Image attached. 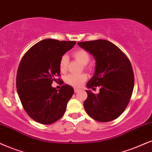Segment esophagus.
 <instances>
[{"label": "esophagus", "instance_id": "esophagus-1", "mask_svg": "<svg viewBox=\"0 0 152 152\" xmlns=\"http://www.w3.org/2000/svg\"><path fill=\"white\" fill-rule=\"evenodd\" d=\"M79 91V89H78V88H74V92L75 93H78V92Z\"/></svg>", "mask_w": 152, "mask_h": 152}]
</instances>
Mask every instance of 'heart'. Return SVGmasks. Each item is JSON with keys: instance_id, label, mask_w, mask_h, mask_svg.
I'll return each instance as SVG.
<instances>
[{"instance_id": "heart-1", "label": "heart", "mask_w": 152, "mask_h": 152, "mask_svg": "<svg viewBox=\"0 0 152 152\" xmlns=\"http://www.w3.org/2000/svg\"><path fill=\"white\" fill-rule=\"evenodd\" d=\"M73 56L76 60L80 62L83 65H86L90 60V56L89 53L83 49H78L75 50L73 53ZM68 56L64 55L61 57L59 60V70L62 73L66 72L68 67ZM87 79V76L86 74H69L66 76L65 81L69 85L74 86V87H79L83 83V82Z\"/></svg>"}]
</instances>
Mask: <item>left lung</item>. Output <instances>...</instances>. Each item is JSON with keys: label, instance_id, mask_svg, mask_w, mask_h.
I'll use <instances>...</instances> for the list:
<instances>
[{"label": "left lung", "instance_id": "left-lung-1", "mask_svg": "<svg viewBox=\"0 0 152 152\" xmlns=\"http://www.w3.org/2000/svg\"><path fill=\"white\" fill-rule=\"evenodd\" d=\"M96 60L95 72L86 84L100 88L97 95L86 90L83 103L86 113L99 122L114 120L129 103L134 88V73L128 57L116 45L106 40L78 42Z\"/></svg>", "mask_w": 152, "mask_h": 152}]
</instances>
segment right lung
<instances>
[{"mask_svg":"<svg viewBox=\"0 0 152 152\" xmlns=\"http://www.w3.org/2000/svg\"><path fill=\"white\" fill-rule=\"evenodd\" d=\"M76 43L48 38L32 46L21 59L17 73V93L27 114L39 124L58 121L74 94L73 88L66 84L59 91L51 85L60 76L61 57Z\"/></svg>","mask_w":152,"mask_h":152,"instance_id":"add662e5","label":"right lung"}]
</instances>
